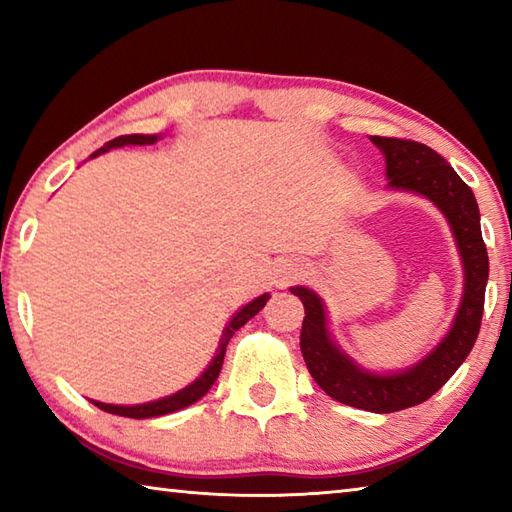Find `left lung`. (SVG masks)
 Masks as SVG:
<instances>
[{"label": "left lung", "mask_w": 512, "mask_h": 512, "mask_svg": "<svg viewBox=\"0 0 512 512\" xmlns=\"http://www.w3.org/2000/svg\"><path fill=\"white\" fill-rule=\"evenodd\" d=\"M370 142L384 153L388 187L413 192L438 207L454 232L458 253L463 259L465 284L456 318L445 339L422 357L415 366L400 372H370L357 366L327 329L323 298L307 287H291L305 305V320L300 332V350L316 384L354 409L372 413H393L422 404L445 386L458 366L467 359L479 336L485 284H488V250L481 237L479 205L472 189L452 169L443 155L429 146L400 137L372 135Z\"/></svg>", "instance_id": "obj_1"}]
</instances>
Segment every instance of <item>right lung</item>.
Returning <instances> with one entry per match:
<instances>
[{
	"label": "right lung",
	"instance_id": "obj_1",
	"mask_svg": "<svg viewBox=\"0 0 512 512\" xmlns=\"http://www.w3.org/2000/svg\"><path fill=\"white\" fill-rule=\"evenodd\" d=\"M160 137L162 135H121V137H115V140H110V142L103 144L101 149H97V151L90 155V158H97V155H101V153H106L110 149H119V146H128V144H131V146L155 144V142L160 140ZM268 298H271V296H268V293H264V296H259L253 302H248V305L241 307L237 314L230 318V323L225 325V329H223L219 348H216V354H214L212 363L205 368V372H203L201 377H198L196 381H192V384H189V386H185L183 391L162 397V400L146 402V404H135V406L106 404V402H97V400H90V402L94 406H99V409L106 411V413L121 415V418H135V420L158 418V415H167V413H173V411H180V409H185V406L198 402L207 391H210L212 384L216 381V377H219L221 366H223V357H225V348H228L232 334H235L239 327H244L255 314H259V311L264 309Z\"/></svg>",
	"mask_w": 512,
	"mask_h": 512
}]
</instances>
